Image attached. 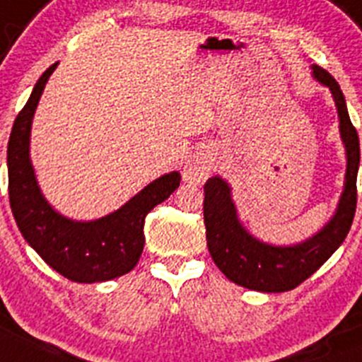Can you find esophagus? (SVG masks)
Returning a JSON list of instances; mask_svg holds the SVG:
<instances>
[{
  "instance_id": "obj_1",
  "label": "esophagus",
  "mask_w": 362,
  "mask_h": 362,
  "mask_svg": "<svg viewBox=\"0 0 362 362\" xmlns=\"http://www.w3.org/2000/svg\"><path fill=\"white\" fill-rule=\"evenodd\" d=\"M209 173H211V160L204 153L194 155L184 168V178L191 184H202L207 180Z\"/></svg>"
}]
</instances>
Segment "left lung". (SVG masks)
I'll return each instance as SVG.
<instances>
[{"instance_id":"left-lung-1","label":"left lung","mask_w":362,"mask_h":362,"mask_svg":"<svg viewBox=\"0 0 362 362\" xmlns=\"http://www.w3.org/2000/svg\"><path fill=\"white\" fill-rule=\"evenodd\" d=\"M314 78L327 86L336 101L339 130L346 148L344 191L334 218L325 227L295 246H272L257 241L239 223L232 204L230 189L219 177L205 184L204 219L207 246L216 266L228 280L243 288L262 293L291 291L309 279L339 248L352 227L357 207V170L361 150L357 130L352 124L339 83L323 67L313 66Z\"/></svg>"}]
</instances>
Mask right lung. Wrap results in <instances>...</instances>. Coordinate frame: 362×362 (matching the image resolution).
I'll return each instance as SVG.
<instances>
[{
    "label": "right lung",
    "mask_w": 362,
    "mask_h": 362,
    "mask_svg": "<svg viewBox=\"0 0 362 362\" xmlns=\"http://www.w3.org/2000/svg\"><path fill=\"white\" fill-rule=\"evenodd\" d=\"M57 64L37 80L13 121L6 148L8 198L23 238L46 264L73 282H105L130 272L144 248V218L180 185V173L157 178L128 204L96 221H71L53 211L40 194L30 162V127L39 98Z\"/></svg>",
    "instance_id": "obj_1"
}]
</instances>
